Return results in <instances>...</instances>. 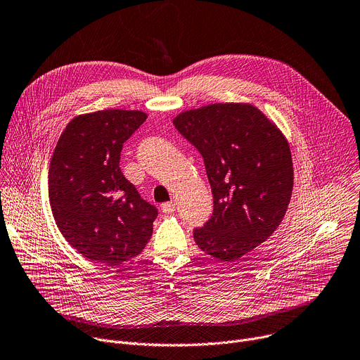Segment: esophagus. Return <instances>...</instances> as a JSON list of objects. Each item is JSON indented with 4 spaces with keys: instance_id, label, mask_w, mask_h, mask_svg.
Segmentation results:
<instances>
[{
    "instance_id": "esophagus-1",
    "label": "esophagus",
    "mask_w": 360,
    "mask_h": 360,
    "mask_svg": "<svg viewBox=\"0 0 360 360\" xmlns=\"http://www.w3.org/2000/svg\"><path fill=\"white\" fill-rule=\"evenodd\" d=\"M162 211L165 212V214H171V212H174L175 211V202H165V204H162Z\"/></svg>"
}]
</instances>
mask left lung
I'll return each instance as SVG.
<instances>
[{"mask_svg":"<svg viewBox=\"0 0 360 360\" xmlns=\"http://www.w3.org/2000/svg\"><path fill=\"white\" fill-rule=\"evenodd\" d=\"M204 159L214 198L211 219L194 230L212 257L233 262L266 240L290 205L294 167L288 140L252 104L217 103L174 118Z\"/></svg>","mask_w":360,"mask_h":360,"instance_id":"1","label":"left lung"}]
</instances>
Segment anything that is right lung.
<instances>
[{
  "label": "right lung",
  "mask_w": 360,
  "mask_h": 360,
  "mask_svg": "<svg viewBox=\"0 0 360 360\" xmlns=\"http://www.w3.org/2000/svg\"><path fill=\"white\" fill-rule=\"evenodd\" d=\"M148 114L101 110L72 118L49 166V201L66 242L84 257L117 266L145 246L158 210L120 169L124 141Z\"/></svg>",
  "instance_id": "right-lung-1"
}]
</instances>
